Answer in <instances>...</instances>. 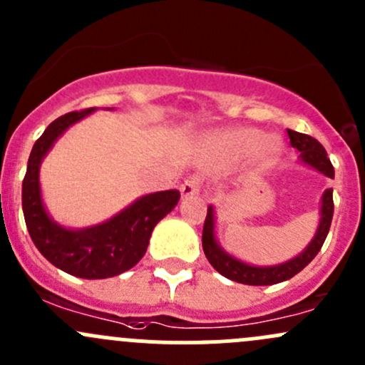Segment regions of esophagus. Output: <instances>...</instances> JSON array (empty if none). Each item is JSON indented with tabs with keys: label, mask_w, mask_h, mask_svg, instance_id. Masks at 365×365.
Instances as JSON below:
<instances>
[{
	"label": "esophagus",
	"mask_w": 365,
	"mask_h": 365,
	"mask_svg": "<svg viewBox=\"0 0 365 365\" xmlns=\"http://www.w3.org/2000/svg\"><path fill=\"white\" fill-rule=\"evenodd\" d=\"M200 190H201L200 176H189V178H187L182 185H180V192H182L183 197L196 196V194H200Z\"/></svg>",
	"instance_id": "obj_1"
}]
</instances>
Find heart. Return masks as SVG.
I'll use <instances>...</instances> for the list:
<instances>
[{"label":"heart","mask_w":365,"mask_h":365,"mask_svg":"<svg viewBox=\"0 0 365 365\" xmlns=\"http://www.w3.org/2000/svg\"><path fill=\"white\" fill-rule=\"evenodd\" d=\"M217 150L227 159L254 155L256 162L267 164L281 152V143L275 138H263V132L251 127L231 128L217 138Z\"/></svg>","instance_id":"1"}]
</instances>
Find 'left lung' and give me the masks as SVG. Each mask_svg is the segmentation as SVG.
I'll use <instances>...</instances> for the list:
<instances>
[{
  "label": "left lung",
  "instance_id": "obj_1",
  "mask_svg": "<svg viewBox=\"0 0 365 365\" xmlns=\"http://www.w3.org/2000/svg\"><path fill=\"white\" fill-rule=\"evenodd\" d=\"M288 135L289 143H292L293 148H297L298 152L302 153V160H304L305 164L316 168L318 171H322L323 175L329 176V178H334V165L329 157H327V152L322 146V143L316 141L311 135L300 134V132L295 130H288ZM332 217V189H327L325 194H323L322 219H319L318 231H316V237L312 238V242L307 245V249L302 254H298L297 257H293L292 261H286V263L277 264V267H251V264H245L242 263V261L231 257L230 254H226L219 245H217L215 237H213V208L208 206L203 226L205 256L208 257L210 264H212L220 275H224V277L231 279V281L235 282H242V284L249 286L277 284V282L292 279L293 275H297L298 272L304 270V268L314 259L316 254H318L319 249L323 247V242H325L327 235H329Z\"/></svg>",
  "mask_w": 365,
  "mask_h": 365
}]
</instances>
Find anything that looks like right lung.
I'll return each instance as SVG.
<instances>
[{
    "label": "right lung",
    "mask_w": 365,
    "mask_h": 365,
    "mask_svg": "<svg viewBox=\"0 0 365 365\" xmlns=\"http://www.w3.org/2000/svg\"><path fill=\"white\" fill-rule=\"evenodd\" d=\"M95 108L72 111L56 118L33 145L23 180V212L33 244L47 261L81 279H106L134 267L148 247L153 227L178 203V190L139 197L123 212L101 226L70 231L49 219L42 205L38 168L53 143L72 123Z\"/></svg>",
    "instance_id": "obj_1"
}]
</instances>
